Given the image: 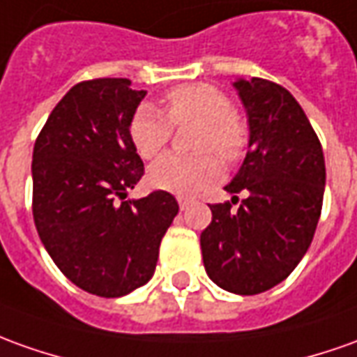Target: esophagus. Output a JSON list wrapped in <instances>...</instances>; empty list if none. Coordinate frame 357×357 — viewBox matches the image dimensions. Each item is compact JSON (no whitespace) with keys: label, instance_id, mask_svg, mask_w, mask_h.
<instances>
[{"label":"esophagus","instance_id":"1","mask_svg":"<svg viewBox=\"0 0 357 357\" xmlns=\"http://www.w3.org/2000/svg\"><path fill=\"white\" fill-rule=\"evenodd\" d=\"M188 202H190L188 198H183V196H178V206H181V210H184V208L188 206Z\"/></svg>","mask_w":357,"mask_h":357}]
</instances>
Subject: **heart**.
<instances>
[{
  "label": "heart",
  "instance_id": "1",
  "mask_svg": "<svg viewBox=\"0 0 357 357\" xmlns=\"http://www.w3.org/2000/svg\"><path fill=\"white\" fill-rule=\"evenodd\" d=\"M198 122L194 149L202 153L165 155L147 169V183L165 192L188 194L220 178V161L208 151H215L223 161L233 163L245 153L249 132L231 107L229 97L213 85H181L167 95V116L159 108L144 102L130 120V139L144 159H151L167 146L173 124Z\"/></svg>",
  "mask_w": 357,
  "mask_h": 357
}]
</instances>
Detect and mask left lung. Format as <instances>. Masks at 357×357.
Returning <instances> with one entry per match:
<instances>
[{
	"label": "left lung",
	"mask_w": 357,
	"mask_h": 357,
	"mask_svg": "<svg viewBox=\"0 0 357 357\" xmlns=\"http://www.w3.org/2000/svg\"><path fill=\"white\" fill-rule=\"evenodd\" d=\"M249 118V151L225 190L239 200L213 204L200 235L204 268L221 289L255 296L284 282L313 241L323 208L324 155L294 95L272 81L237 79Z\"/></svg>",
	"instance_id": "8db88e82"
}]
</instances>
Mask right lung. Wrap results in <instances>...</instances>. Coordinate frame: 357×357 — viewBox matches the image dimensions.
I'll return each mask as SVG.
<instances>
[{"label": "right lung", "instance_id": "add662e5", "mask_svg": "<svg viewBox=\"0 0 357 357\" xmlns=\"http://www.w3.org/2000/svg\"><path fill=\"white\" fill-rule=\"evenodd\" d=\"M146 91L122 77L73 85L33 151V215L61 274L99 297H122L153 276L163 235L178 213L173 194L126 200L144 176L130 120Z\"/></svg>", "mask_w": 357, "mask_h": 357}]
</instances>
